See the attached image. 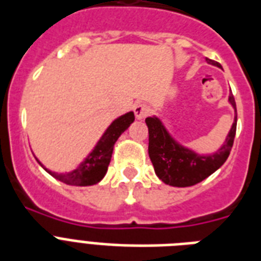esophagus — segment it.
<instances>
[{
	"label": "esophagus",
	"mask_w": 261,
	"mask_h": 261,
	"mask_svg": "<svg viewBox=\"0 0 261 261\" xmlns=\"http://www.w3.org/2000/svg\"><path fill=\"white\" fill-rule=\"evenodd\" d=\"M133 110H135V116H136L137 120H143L149 114V108L144 103H137Z\"/></svg>",
	"instance_id": "esophagus-1"
}]
</instances>
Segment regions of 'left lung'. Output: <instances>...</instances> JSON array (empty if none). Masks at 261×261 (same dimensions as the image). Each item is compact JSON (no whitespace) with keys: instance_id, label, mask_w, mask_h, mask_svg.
<instances>
[{"instance_id":"left-lung-1","label":"left lung","mask_w":261,"mask_h":261,"mask_svg":"<svg viewBox=\"0 0 261 261\" xmlns=\"http://www.w3.org/2000/svg\"><path fill=\"white\" fill-rule=\"evenodd\" d=\"M206 60L209 64L221 67V64L214 60ZM229 102L234 109V121L225 143L212 155H199L193 149L183 147L172 139L163 122L156 116L145 118L149 133L148 153L156 175L162 182L174 187L194 186L216 172L226 162L233 147L237 126L236 102L233 94H229Z\"/></svg>"}]
</instances>
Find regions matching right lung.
Segmentation results:
<instances>
[{
    "instance_id": "obj_1",
    "label": "right lung",
    "mask_w": 261,
    "mask_h": 261,
    "mask_svg": "<svg viewBox=\"0 0 261 261\" xmlns=\"http://www.w3.org/2000/svg\"><path fill=\"white\" fill-rule=\"evenodd\" d=\"M135 121V114L133 112L125 113L112 122L102 135V137L95 144L94 149L87 155V158L79 164L75 170L70 172H54V171L45 168L43 164L39 162L43 168L48 174L52 175L54 178L60 180V182L70 185V186H91L101 182L102 178L105 176L108 167H109L112 153H113V147L118 137L129 128V125Z\"/></svg>"
}]
</instances>
